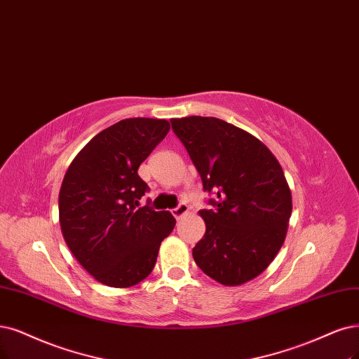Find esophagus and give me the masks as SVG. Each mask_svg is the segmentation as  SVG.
I'll use <instances>...</instances> for the list:
<instances>
[{
  "label": "esophagus",
  "instance_id": "34e87169",
  "mask_svg": "<svg viewBox=\"0 0 359 359\" xmlns=\"http://www.w3.org/2000/svg\"><path fill=\"white\" fill-rule=\"evenodd\" d=\"M188 211H189V208H188V205L187 204H184V203H180L176 208H172L171 210V215L172 216H175L176 219H180L182 216H184V215H187L188 213Z\"/></svg>",
  "mask_w": 359,
  "mask_h": 359
}]
</instances>
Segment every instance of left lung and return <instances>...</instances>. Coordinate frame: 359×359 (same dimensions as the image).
<instances>
[{
	"instance_id": "1",
	"label": "left lung",
	"mask_w": 359,
	"mask_h": 359,
	"mask_svg": "<svg viewBox=\"0 0 359 359\" xmlns=\"http://www.w3.org/2000/svg\"><path fill=\"white\" fill-rule=\"evenodd\" d=\"M203 180L205 233L192 250L200 269L223 285H240L266 269L280 251L291 216V192L273 154L223 119H171Z\"/></svg>"
}]
</instances>
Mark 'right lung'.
Listing matches in <instances>:
<instances>
[{"label": "right lung", "mask_w": 359, "mask_h": 359, "mask_svg": "<svg viewBox=\"0 0 359 359\" xmlns=\"http://www.w3.org/2000/svg\"><path fill=\"white\" fill-rule=\"evenodd\" d=\"M170 130L165 119L127 118L93 137L66 171L59 219L66 244L104 285L126 288L148 276L176 219L140 207L149 187L137 175Z\"/></svg>", "instance_id": "add662e5"}]
</instances>
